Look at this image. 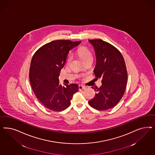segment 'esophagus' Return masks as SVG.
Wrapping results in <instances>:
<instances>
[{
	"label": "esophagus",
	"mask_w": 155,
	"mask_h": 155,
	"mask_svg": "<svg viewBox=\"0 0 155 155\" xmlns=\"http://www.w3.org/2000/svg\"><path fill=\"white\" fill-rule=\"evenodd\" d=\"M85 88H86V87H85V86H84V85H79V90H85Z\"/></svg>",
	"instance_id": "esophagus-1"
}]
</instances>
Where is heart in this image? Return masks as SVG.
<instances>
[{"label":"heart","mask_w":155,"mask_h":155,"mask_svg":"<svg viewBox=\"0 0 155 155\" xmlns=\"http://www.w3.org/2000/svg\"><path fill=\"white\" fill-rule=\"evenodd\" d=\"M78 55L84 63L87 62L88 61L93 60L92 54L91 52V51L87 47H83L80 48L79 50H78ZM72 60V56L71 54H69L68 55L66 59L67 64H69Z\"/></svg>","instance_id":"b5f03b06"}]
</instances>
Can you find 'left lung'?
Segmentation results:
<instances>
[{
    "mask_svg": "<svg viewBox=\"0 0 155 155\" xmlns=\"http://www.w3.org/2000/svg\"><path fill=\"white\" fill-rule=\"evenodd\" d=\"M96 57L94 72L96 79H102L100 88H92L96 92L88 101L92 108L104 110L117 105L125 92L127 71L121 52L114 45L101 39L89 40Z\"/></svg>",
    "mask_w": 155,
    "mask_h": 155,
    "instance_id": "left-lung-1",
    "label": "left lung"
}]
</instances>
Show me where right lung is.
<instances>
[{
  "label": "right lung",
  "instance_id": "add662e5",
  "mask_svg": "<svg viewBox=\"0 0 155 155\" xmlns=\"http://www.w3.org/2000/svg\"><path fill=\"white\" fill-rule=\"evenodd\" d=\"M80 43L54 40L41 47L32 56L29 73L31 87L37 99L49 110L55 112L65 110L78 91V85L62 86L58 78L69 51Z\"/></svg>",
  "mask_w": 155,
  "mask_h": 155
}]
</instances>
